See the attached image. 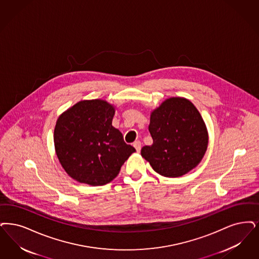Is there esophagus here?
Returning a JSON list of instances; mask_svg holds the SVG:
<instances>
[{"mask_svg":"<svg viewBox=\"0 0 259 259\" xmlns=\"http://www.w3.org/2000/svg\"><path fill=\"white\" fill-rule=\"evenodd\" d=\"M134 147L136 148V150L138 151V152H140L141 151V148H142V143L140 142V141H136L134 143Z\"/></svg>","mask_w":259,"mask_h":259,"instance_id":"34e87169","label":"esophagus"}]
</instances>
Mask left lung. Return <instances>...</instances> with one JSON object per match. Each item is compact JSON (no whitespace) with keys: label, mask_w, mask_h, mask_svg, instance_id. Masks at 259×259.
<instances>
[{"label":"left lung","mask_w":259,"mask_h":259,"mask_svg":"<svg viewBox=\"0 0 259 259\" xmlns=\"http://www.w3.org/2000/svg\"><path fill=\"white\" fill-rule=\"evenodd\" d=\"M148 130L153 144L142 156L161 176H184L197 166L208 145L206 126L194 104L172 97L153 111Z\"/></svg>","instance_id":"obj_1"}]
</instances>
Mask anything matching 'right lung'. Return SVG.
I'll return each instance as SVG.
<instances>
[{"mask_svg": "<svg viewBox=\"0 0 259 259\" xmlns=\"http://www.w3.org/2000/svg\"><path fill=\"white\" fill-rule=\"evenodd\" d=\"M114 109L103 100L75 104L59 117L54 143L62 167L78 182L105 185L136 151L112 125Z\"/></svg>", "mask_w": 259, "mask_h": 259, "instance_id": "1", "label": "right lung"}]
</instances>
